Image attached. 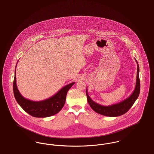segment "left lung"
<instances>
[{
  "label": "left lung",
  "instance_id": "1",
  "mask_svg": "<svg viewBox=\"0 0 154 154\" xmlns=\"http://www.w3.org/2000/svg\"><path fill=\"white\" fill-rule=\"evenodd\" d=\"M136 62L137 63V74L135 87L130 96L125 100L115 104L108 106H102L95 103L90 98L88 94L87 88H86V95L88 103L95 112L107 117H118L124 114L130 109L131 107L132 106L136 100L138 98L140 92V81L139 77L140 69L137 60Z\"/></svg>",
  "mask_w": 154,
  "mask_h": 154
}]
</instances>
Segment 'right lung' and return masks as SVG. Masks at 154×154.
Returning a JSON list of instances; mask_svg holds the SVG:
<instances>
[{"label":"right lung","instance_id":"right-lung-1","mask_svg":"<svg viewBox=\"0 0 154 154\" xmlns=\"http://www.w3.org/2000/svg\"><path fill=\"white\" fill-rule=\"evenodd\" d=\"M74 83L72 82L65 85L56 94L46 100L39 101H32L25 98L20 93L16 85L15 70L13 93L16 101L27 113L35 117L45 118L56 114L62 109L66 102L67 93Z\"/></svg>","mask_w":154,"mask_h":154}]
</instances>
